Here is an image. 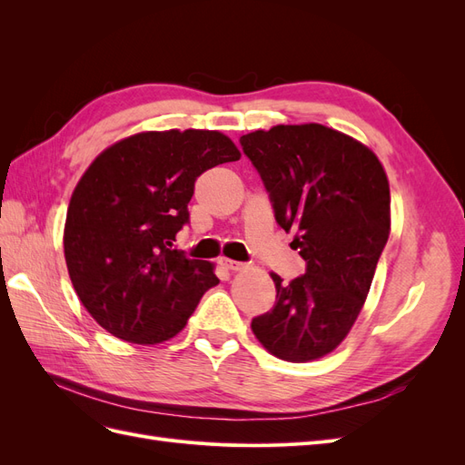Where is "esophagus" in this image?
I'll use <instances>...</instances> for the list:
<instances>
[{"label":"esophagus","mask_w":465,"mask_h":465,"mask_svg":"<svg viewBox=\"0 0 465 465\" xmlns=\"http://www.w3.org/2000/svg\"><path fill=\"white\" fill-rule=\"evenodd\" d=\"M219 263L224 267V270H231V272H242V270H246V263L234 262V260H229V258H221Z\"/></svg>","instance_id":"obj_1"}]
</instances>
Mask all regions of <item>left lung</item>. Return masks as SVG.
Listing matches in <instances>:
<instances>
[{
	"mask_svg": "<svg viewBox=\"0 0 465 465\" xmlns=\"http://www.w3.org/2000/svg\"><path fill=\"white\" fill-rule=\"evenodd\" d=\"M270 192L275 219L294 236L306 273L275 283V306L252 320L277 359L308 362L340 345L367 301L390 236V184L372 149L322 124L273 125L241 137Z\"/></svg>",
	"mask_w": 465,
	"mask_h": 465,
	"instance_id": "left-lung-1",
	"label": "left lung"
}]
</instances>
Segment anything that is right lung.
<instances>
[{
    "mask_svg": "<svg viewBox=\"0 0 465 465\" xmlns=\"http://www.w3.org/2000/svg\"><path fill=\"white\" fill-rule=\"evenodd\" d=\"M241 159L215 130L139 132L106 147L83 173L64 227V256L79 301L124 341L157 345L184 330L215 263L173 248L188 223L193 182Z\"/></svg>",
    "mask_w": 465,
    "mask_h": 465,
    "instance_id": "add662e5",
    "label": "right lung"
}]
</instances>
